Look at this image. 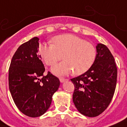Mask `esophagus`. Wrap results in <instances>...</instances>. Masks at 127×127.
Wrapping results in <instances>:
<instances>
[{"mask_svg": "<svg viewBox=\"0 0 127 127\" xmlns=\"http://www.w3.org/2000/svg\"><path fill=\"white\" fill-rule=\"evenodd\" d=\"M59 80H60V82H61V83H63V82H64L68 81V79H66V78H60Z\"/></svg>", "mask_w": 127, "mask_h": 127, "instance_id": "34e87169", "label": "esophagus"}]
</instances>
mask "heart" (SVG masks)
I'll return each mask as SVG.
<instances>
[{
	"label": "heart",
	"mask_w": 127,
	"mask_h": 127,
	"mask_svg": "<svg viewBox=\"0 0 127 127\" xmlns=\"http://www.w3.org/2000/svg\"><path fill=\"white\" fill-rule=\"evenodd\" d=\"M53 42V44L42 43L39 47V53L49 66L61 60L64 55L65 60L51 68L56 75H67L74 71L75 74H82L94 63L96 49L93 44L84 39L72 34H64L54 37Z\"/></svg>",
	"instance_id": "heart-1"
}]
</instances>
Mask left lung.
<instances>
[{"label":"left lung","mask_w":127,"mask_h":127,"mask_svg":"<svg viewBox=\"0 0 127 127\" xmlns=\"http://www.w3.org/2000/svg\"><path fill=\"white\" fill-rule=\"evenodd\" d=\"M96 58L83 74L72 78L74 85L72 99L81 114L94 117L108 107L114 95L117 68L113 56L106 46L96 45Z\"/></svg>","instance_id":"1"}]
</instances>
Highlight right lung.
<instances>
[{"label":"right lung","mask_w":127,"mask_h":127,"mask_svg":"<svg viewBox=\"0 0 127 127\" xmlns=\"http://www.w3.org/2000/svg\"><path fill=\"white\" fill-rule=\"evenodd\" d=\"M39 38L35 37L21 45L9 68V90L21 112L30 117L43 115L49 108L54 93L60 86L59 79L48 72L38 55Z\"/></svg>","instance_id":"add662e5"}]
</instances>
